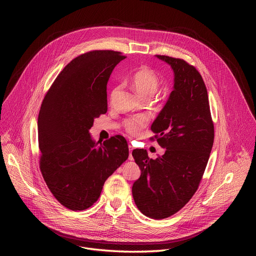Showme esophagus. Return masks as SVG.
<instances>
[{"label": "esophagus", "mask_w": 256, "mask_h": 256, "mask_svg": "<svg viewBox=\"0 0 256 256\" xmlns=\"http://www.w3.org/2000/svg\"><path fill=\"white\" fill-rule=\"evenodd\" d=\"M128 150H130V155H128V160L130 161H132L134 160V157H132V147L130 144H128Z\"/></svg>", "instance_id": "34e87169"}]
</instances>
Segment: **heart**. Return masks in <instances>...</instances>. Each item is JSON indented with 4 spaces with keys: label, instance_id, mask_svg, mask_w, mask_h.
Listing matches in <instances>:
<instances>
[{
    "label": "heart",
    "instance_id": "heart-1",
    "mask_svg": "<svg viewBox=\"0 0 256 256\" xmlns=\"http://www.w3.org/2000/svg\"><path fill=\"white\" fill-rule=\"evenodd\" d=\"M130 84L140 98L148 100L157 92L160 85V80L155 74V72H153L151 68L147 66H140L132 75ZM118 89L120 86H116L112 89V99L114 97ZM148 122L149 120L147 116H136L130 118H126L124 122V128L130 134L136 136L140 132L142 128L148 124Z\"/></svg>",
    "mask_w": 256,
    "mask_h": 256
}]
</instances>
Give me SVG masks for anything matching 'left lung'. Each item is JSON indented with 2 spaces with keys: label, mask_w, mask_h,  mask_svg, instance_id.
<instances>
[{
  "label": "left lung",
  "mask_w": 256,
  "mask_h": 256,
  "mask_svg": "<svg viewBox=\"0 0 256 256\" xmlns=\"http://www.w3.org/2000/svg\"><path fill=\"white\" fill-rule=\"evenodd\" d=\"M156 56L174 72L173 91L151 126L166 151L155 160L144 149L132 151L140 176L132 190L138 208L160 220L181 210L196 192L214 134L208 91L198 70L181 58Z\"/></svg>",
  "instance_id": "left-lung-1"
}]
</instances>
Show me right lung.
Segmentation results:
<instances>
[{"label": "right lung", "instance_id": "right-lung-1", "mask_svg": "<svg viewBox=\"0 0 256 256\" xmlns=\"http://www.w3.org/2000/svg\"><path fill=\"white\" fill-rule=\"evenodd\" d=\"M120 52L93 50L77 56L60 72L38 116L40 171L54 196L72 210L90 208L105 180L128 157L126 140L95 142L89 130L107 112L106 86Z\"/></svg>", "mask_w": 256, "mask_h": 256}]
</instances>
